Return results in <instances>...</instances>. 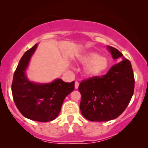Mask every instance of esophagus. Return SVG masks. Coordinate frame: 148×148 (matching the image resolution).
Returning <instances> with one entry per match:
<instances>
[{
  "label": "esophagus",
  "mask_w": 148,
  "mask_h": 148,
  "mask_svg": "<svg viewBox=\"0 0 148 148\" xmlns=\"http://www.w3.org/2000/svg\"><path fill=\"white\" fill-rule=\"evenodd\" d=\"M79 82H77V81H76L75 84H74V88H75V89H77V88H79Z\"/></svg>",
  "instance_id": "1"
}]
</instances>
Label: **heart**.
Masks as SVG:
<instances>
[{
	"instance_id": "heart-1",
	"label": "heart",
	"mask_w": 148,
	"mask_h": 148,
	"mask_svg": "<svg viewBox=\"0 0 148 148\" xmlns=\"http://www.w3.org/2000/svg\"><path fill=\"white\" fill-rule=\"evenodd\" d=\"M78 62L84 66V74L86 77L93 78L103 74L108 67V60L97 52L90 51L81 54L77 58Z\"/></svg>"
}]
</instances>
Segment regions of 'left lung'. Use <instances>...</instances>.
I'll return each instance as SVG.
<instances>
[{
    "mask_svg": "<svg viewBox=\"0 0 148 148\" xmlns=\"http://www.w3.org/2000/svg\"><path fill=\"white\" fill-rule=\"evenodd\" d=\"M118 63L106 74L84 80L79 84L80 109L90 121L104 122L120 116L126 109L134 90V76L130 61L118 49L108 46Z\"/></svg>",
    "mask_w": 148,
    "mask_h": 148,
    "instance_id": "left-lung-1",
    "label": "left lung"
}]
</instances>
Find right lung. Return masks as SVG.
<instances>
[{"mask_svg":"<svg viewBox=\"0 0 148 148\" xmlns=\"http://www.w3.org/2000/svg\"><path fill=\"white\" fill-rule=\"evenodd\" d=\"M37 44L25 52L15 70L12 92L16 107L25 118L38 122L52 121L60 113L64 98L74 89V81L57 79L49 84H36L28 80L25 70Z\"/></svg>","mask_w":148,"mask_h":148,"instance_id":"1","label":"right lung"}]
</instances>
